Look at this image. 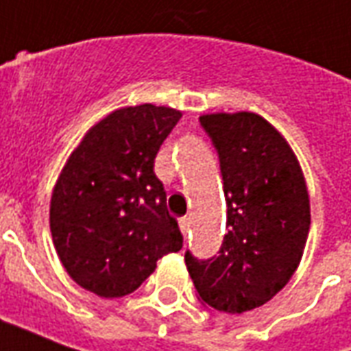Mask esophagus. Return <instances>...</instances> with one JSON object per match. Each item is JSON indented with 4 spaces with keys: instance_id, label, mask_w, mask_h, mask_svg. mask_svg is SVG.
I'll return each instance as SVG.
<instances>
[{
    "instance_id": "esophagus-1",
    "label": "esophagus",
    "mask_w": 351,
    "mask_h": 351,
    "mask_svg": "<svg viewBox=\"0 0 351 351\" xmlns=\"http://www.w3.org/2000/svg\"><path fill=\"white\" fill-rule=\"evenodd\" d=\"M180 228H181V232H183V236H187L189 228H191V219H189V217H181Z\"/></svg>"
}]
</instances>
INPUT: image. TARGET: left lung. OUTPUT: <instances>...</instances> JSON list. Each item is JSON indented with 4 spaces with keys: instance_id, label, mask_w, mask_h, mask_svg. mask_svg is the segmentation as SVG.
I'll return each mask as SVG.
<instances>
[{
    "instance_id": "obj_1",
    "label": "left lung",
    "mask_w": 351,
    "mask_h": 351,
    "mask_svg": "<svg viewBox=\"0 0 351 351\" xmlns=\"http://www.w3.org/2000/svg\"><path fill=\"white\" fill-rule=\"evenodd\" d=\"M219 156L227 234L217 255L185 265L198 297L213 310L242 314L274 297L299 267L310 230L302 171L272 124L255 113L200 117Z\"/></svg>"
}]
</instances>
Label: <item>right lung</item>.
<instances>
[{"label":"right lung","instance_id":"add662e5","mask_svg":"<svg viewBox=\"0 0 351 351\" xmlns=\"http://www.w3.org/2000/svg\"><path fill=\"white\" fill-rule=\"evenodd\" d=\"M181 111L151 104L113 111L92 126L64 166L51 200V232L68 274L106 299L136 291L156 261L183 247L158 149Z\"/></svg>","mask_w":351,"mask_h":351}]
</instances>
